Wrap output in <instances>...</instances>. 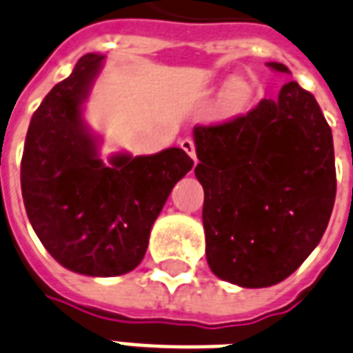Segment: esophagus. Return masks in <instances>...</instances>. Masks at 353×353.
<instances>
[{"label": "esophagus", "mask_w": 353, "mask_h": 353, "mask_svg": "<svg viewBox=\"0 0 353 353\" xmlns=\"http://www.w3.org/2000/svg\"><path fill=\"white\" fill-rule=\"evenodd\" d=\"M180 147H182V149H184V151L190 154L191 160L196 163V152H195V143H193V139L184 138L182 141H180Z\"/></svg>", "instance_id": "obj_1"}]
</instances>
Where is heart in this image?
Returning a JSON list of instances; mask_svg holds the SVG:
<instances>
[{
    "mask_svg": "<svg viewBox=\"0 0 353 353\" xmlns=\"http://www.w3.org/2000/svg\"><path fill=\"white\" fill-rule=\"evenodd\" d=\"M248 99H250V90L245 83H234L226 88L225 106L228 110H241L243 106L248 103Z\"/></svg>",
    "mask_w": 353,
    "mask_h": 353,
    "instance_id": "b5f03b06",
    "label": "heart"
}]
</instances>
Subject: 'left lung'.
Returning a JSON list of instances; mask_svg holds the SVG:
<instances>
[{
  "label": "left lung",
  "instance_id": "left-lung-1",
  "mask_svg": "<svg viewBox=\"0 0 353 353\" xmlns=\"http://www.w3.org/2000/svg\"><path fill=\"white\" fill-rule=\"evenodd\" d=\"M267 65L289 73L280 62ZM193 138L210 269L239 288L280 283L315 250L335 202L332 128L321 106L289 81L278 99L196 125Z\"/></svg>",
  "mask_w": 353,
  "mask_h": 353
}]
</instances>
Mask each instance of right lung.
I'll return each mask as SVG.
<instances>
[{
  "label": "right lung",
  "instance_id": "add662e5",
  "mask_svg": "<svg viewBox=\"0 0 353 353\" xmlns=\"http://www.w3.org/2000/svg\"><path fill=\"white\" fill-rule=\"evenodd\" d=\"M103 59L81 57L32 114L21 157V195L32 230L62 267L106 278L141 263L152 225L193 160L179 147L101 160L99 138L84 121L83 105Z\"/></svg>",
  "mask_w": 353,
  "mask_h": 353
}]
</instances>
